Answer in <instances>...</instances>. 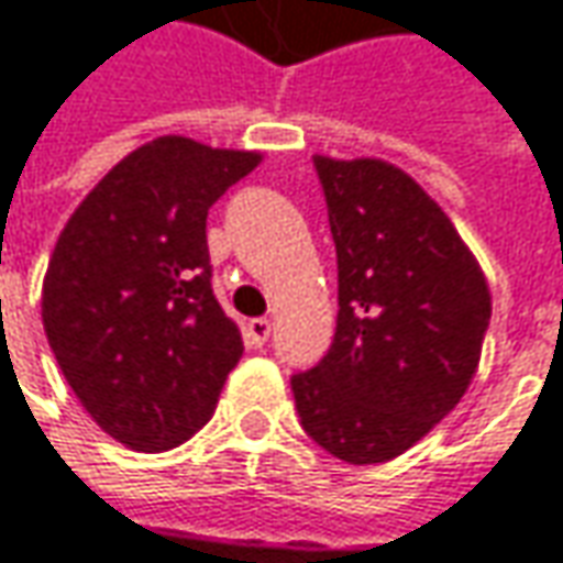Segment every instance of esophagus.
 Instances as JSON below:
<instances>
[{
	"label": "esophagus",
	"instance_id": "esophagus-1",
	"mask_svg": "<svg viewBox=\"0 0 563 563\" xmlns=\"http://www.w3.org/2000/svg\"><path fill=\"white\" fill-rule=\"evenodd\" d=\"M268 332H272V323H268L266 317H256V320L246 323V342L256 345V349H263L268 342Z\"/></svg>",
	"mask_w": 563,
	"mask_h": 563
}]
</instances>
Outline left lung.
Wrapping results in <instances>:
<instances>
[{"label": "left lung", "mask_w": 563, "mask_h": 563, "mask_svg": "<svg viewBox=\"0 0 563 563\" xmlns=\"http://www.w3.org/2000/svg\"><path fill=\"white\" fill-rule=\"evenodd\" d=\"M339 260L325 357L291 377L303 431L352 465L396 460L446 418L478 371L485 272L406 170L313 155Z\"/></svg>", "instance_id": "1"}]
</instances>
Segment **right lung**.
<instances>
[{
  "label": "right lung",
  "instance_id": "right-lung-1",
  "mask_svg": "<svg viewBox=\"0 0 563 563\" xmlns=\"http://www.w3.org/2000/svg\"><path fill=\"white\" fill-rule=\"evenodd\" d=\"M263 161L161 135L75 209L43 278V332L100 431L139 453L196 434L243 354L211 295L209 209Z\"/></svg>",
  "mask_w": 563,
  "mask_h": 563
}]
</instances>
